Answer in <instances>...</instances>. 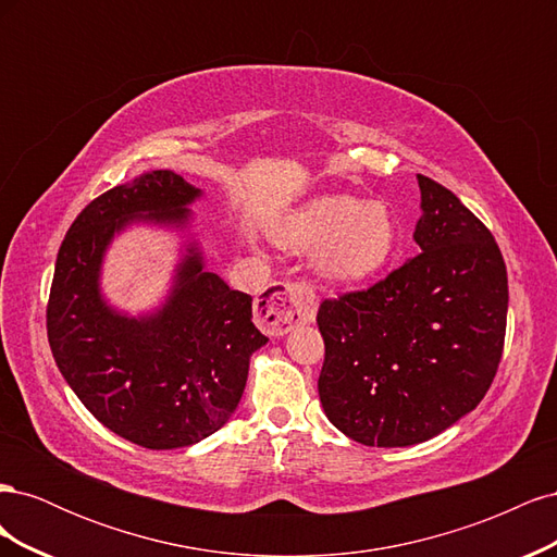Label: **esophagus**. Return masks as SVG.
I'll list each match as a JSON object with an SVG mask.
<instances>
[{
	"instance_id": "34e87169",
	"label": "esophagus",
	"mask_w": 557,
	"mask_h": 557,
	"mask_svg": "<svg viewBox=\"0 0 557 557\" xmlns=\"http://www.w3.org/2000/svg\"><path fill=\"white\" fill-rule=\"evenodd\" d=\"M318 309L315 293L309 283H274L267 295L258 301V323L272 334H285L297 325L313 323Z\"/></svg>"
}]
</instances>
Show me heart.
<instances>
[{
	"instance_id": "heart-1",
	"label": "heart",
	"mask_w": 557,
	"mask_h": 557,
	"mask_svg": "<svg viewBox=\"0 0 557 557\" xmlns=\"http://www.w3.org/2000/svg\"><path fill=\"white\" fill-rule=\"evenodd\" d=\"M397 223L383 201L325 195L295 211L278 230L288 250H315L323 278L358 285L374 278L397 248Z\"/></svg>"
}]
</instances>
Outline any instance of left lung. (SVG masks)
Returning a JSON list of instances; mask_svg holds the SVG:
<instances>
[{
    "mask_svg": "<svg viewBox=\"0 0 557 557\" xmlns=\"http://www.w3.org/2000/svg\"><path fill=\"white\" fill-rule=\"evenodd\" d=\"M416 258L364 290L323 299L318 395L325 416L364 446L428 442L479 407L504 350L507 264L479 218L418 174Z\"/></svg>",
    "mask_w": 557,
    "mask_h": 557,
    "instance_id": "8db88e82",
    "label": "left lung"
}]
</instances>
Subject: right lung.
Instances as JSON below:
<instances>
[{"label":"right lung","mask_w":557,"mask_h":557,"mask_svg":"<svg viewBox=\"0 0 557 557\" xmlns=\"http://www.w3.org/2000/svg\"><path fill=\"white\" fill-rule=\"evenodd\" d=\"M195 197L199 190L170 170L95 197L58 250L46 307L50 350L76 397L111 432L153 450L221 430L242 399L250 356L267 344L252 325V297L205 272L195 248L156 315L127 318L99 297L113 234L132 221L183 225Z\"/></svg>","instance_id":"add662e5"}]
</instances>
